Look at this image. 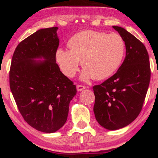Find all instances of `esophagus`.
<instances>
[{
  "mask_svg": "<svg viewBox=\"0 0 158 158\" xmlns=\"http://www.w3.org/2000/svg\"><path fill=\"white\" fill-rule=\"evenodd\" d=\"M77 89L78 91H81V90L85 89V87L83 86V85H78L77 86Z\"/></svg>",
  "mask_w": 158,
  "mask_h": 158,
  "instance_id": "obj_1",
  "label": "esophagus"
}]
</instances>
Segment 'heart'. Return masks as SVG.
Segmentation results:
<instances>
[{
    "label": "heart",
    "mask_w": 158,
    "mask_h": 158,
    "mask_svg": "<svg viewBox=\"0 0 158 158\" xmlns=\"http://www.w3.org/2000/svg\"><path fill=\"white\" fill-rule=\"evenodd\" d=\"M70 50L59 48L56 60L68 78L75 77L81 61V79L102 80L110 77L122 64L126 52L124 40L119 34L86 30L72 36L68 41Z\"/></svg>",
    "instance_id": "1"
}]
</instances>
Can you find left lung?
Masks as SVG:
<instances>
[{
	"label": "left lung",
	"instance_id": "8db88e82",
	"mask_svg": "<svg viewBox=\"0 0 158 158\" xmlns=\"http://www.w3.org/2000/svg\"><path fill=\"white\" fill-rule=\"evenodd\" d=\"M113 28L124 40L126 58L117 73L93 87L96 119L101 126L111 131L126 127L137 118L151 77L149 58L144 44L123 27Z\"/></svg>",
	"mask_w": 158,
	"mask_h": 158
}]
</instances>
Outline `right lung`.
Returning <instances> with one entry per match:
<instances>
[{
  "label": "right lung",
  "instance_id": "obj_1",
  "mask_svg": "<svg viewBox=\"0 0 158 158\" xmlns=\"http://www.w3.org/2000/svg\"><path fill=\"white\" fill-rule=\"evenodd\" d=\"M58 27L41 29L19 43L10 70L11 91L32 128L53 133L64 125L77 88L56 64Z\"/></svg>",
  "mask_w": 158,
  "mask_h": 158
}]
</instances>
